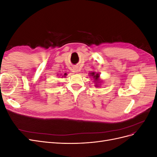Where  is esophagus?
<instances>
[{
  "label": "esophagus",
  "mask_w": 157,
  "mask_h": 157,
  "mask_svg": "<svg viewBox=\"0 0 157 157\" xmlns=\"http://www.w3.org/2000/svg\"><path fill=\"white\" fill-rule=\"evenodd\" d=\"M73 70V71H74V72H75L76 73H78L79 72V71H80V69H79L78 67H74Z\"/></svg>",
  "instance_id": "34e87169"
}]
</instances>
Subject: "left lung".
Instances as JSON below:
<instances>
[{"label":"left lung","instance_id":"8db88e82","mask_svg":"<svg viewBox=\"0 0 157 157\" xmlns=\"http://www.w3.org/2000/svg\"><path fill=\"white\" fill-rule=\"evenodd\" d=\"M90 74V76H92V77H93V78H94V80H95V83H96V84H95V86L96 87H98L99 86V83H100V82H102L101 80H99V73H96L95 72H92Z\"/></svg>","mask_w":157,"mask_h":157}]
</instances>
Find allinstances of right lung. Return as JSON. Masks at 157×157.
<instances>
[{"label":"right lung","instance_id":"obj_1","mask_svg":"<svg viewBox=\"0 0 157 157\" xmlns=\"http://www.w3.org/2000/svg\"><path fill=\"white\" fill-rule=\"evenodd\" d=\"M66 75H67V73H65V74H64V75H63V76H64V77H65V76H66Z\"/></svg>","mask_w":157,"mask_h":157}]
</instances>
